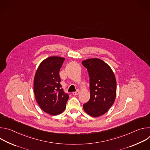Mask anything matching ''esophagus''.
<instances>
[{
	"label": "esophagus",
	"instance_id": "1",
	"mask_svg": "<svg viewBox=\"0 0 150 150\" xmlns=\"http://www.w3.org/2000/svg\"><path fill=\"white\" fill-rule=\"evenodd\" d=\"M79 91H78V90H77L76 91H75V92H73L72 93V94L74 95V96H77V95H78V94H79Z\"/></svg>",
	"mask_w": 150,
	"mask_h": 150
}]
</instances>
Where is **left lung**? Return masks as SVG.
I'll use <instances>...</instances> for the list:
<instances>
[{
  "mask_svg": "<svg viewBox=\"0 0 150 150\" xmlns=\"http://www.w3.org/2000/svg\"><path fill=\"white\" fill-rule=\"evenodd\" d=\"M90 76V99L83 105L84 111L96 117L105 114L111 108L116 96V80L110 66L98 58L82 62Z\"/></svg>",
  "mask_w": 150,
  "mask_h": 150,
  "instance_id": "obj_1",
  "label": "left lung"
}]
</instances>
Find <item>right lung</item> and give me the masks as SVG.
I'll return each mask as SVG.
<instances>
[{
    "label": "right lung",
    "instance_id": "obj_1",
    "mask_svg": "<svg viewBox=\"0 0 150 150\" xmlns=\"http://www.w3.org/2000/svg\"><path fill=\"white\" fill-rule=\"evenodd\" d=\"M64 60L65 58L59 56L45 59L40 63L34 76L35 100L40 108L50 115L62 113L69 98L60 83L59 71Z\"/></svg>",
    "mask_w": 150,
    "mask_h": 150
}]
</instances>
